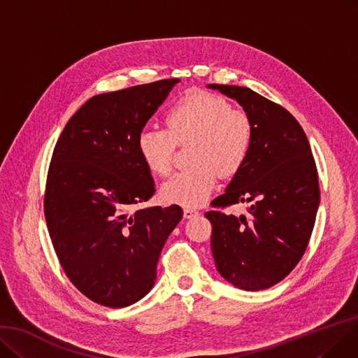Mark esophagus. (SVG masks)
Masks as SVG:
<instances>
[{"label": "esophagus", "mask_w": 358, "mask_h": 358, "mask_svg": "<svg viewBox=\"0 0 358 358\" xmlns=\"http://www.w3.org/2000/svg\"><path fill=\"white\" fill-rule=\"evenodd\" d=\"M196 214H198L196 208H192V207H185V210H183V216L187 219H192L196 216Z\"/></svg>", "instance_id": "1"}]
</instances>
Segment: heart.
Listing matches in <instances>:
<instances>
[{"label":"heart","mask_w":358,"mask_h":358,"mask_svg":"<svg viewBox=\"0 0 358 358\" xmlns=\"http://www.w3.org/2000/svg\"><path fill=\"white\" fill-rule=\"evenodd\" d=\"M166 129H145L138 136V152L147 169L167 176L173 166L176 144L192 139L191 167L163 185L167 203L185 207L203 204L223 175H232L245 163L252 147L254 126L244 110L232 108L226 98L192 91L164 113Z\"/></svg>","instance_id":"1"}]
</instances>
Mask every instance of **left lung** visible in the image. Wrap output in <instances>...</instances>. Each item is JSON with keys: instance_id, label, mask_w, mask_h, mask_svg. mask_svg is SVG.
I'll list each match as a JSON object with an SVG mask.
<instances>
[{"instance_id": "1", "label": "left lung", "mask_w": 358, "mask_h": 358, "mask_svg": "<svg viewBox=\"0 0 358 358\" xmlns=\"http://www.w3.org/2000/svg\"><path fill=\"white\" fill-rule=\"evenodd\" d=\"M208 87L236 99L254 126L245 163L206 213L214 262L235 287L267 289L287 278L307 250L320 203L316 162L287 108L245 87ZM241 202L250 203L248 217L222 211Z\"/></svg>"}]
</instances>
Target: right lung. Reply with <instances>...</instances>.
<instances>
[{
  "mask_svg": "<svg viewBox=\"0 0 358 358\" xmlns=\"http://www.w3.org/2000/svg\"><path fill=\"white\" fill-rule=\"evenodd\" d=\"M179 79L95 95L67 122L48 167L44 211L59 262L91 301L127 307L152 288L183 211L135 210L155 188L138 136Z\"/></svg>",
  "mask_w": 358,
  "mask_h": 358,
  "instance_id": "obj_1",
  "label": "right lung"
}]
</instances>
